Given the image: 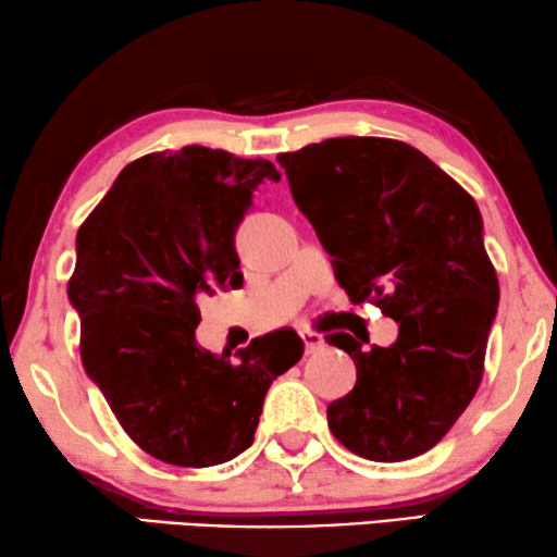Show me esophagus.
Returning a JSON list of instances; mask_svg holds the SVG:
<instances>
[{
    "instance_id": "1",
    "label": "esophagus",
    "mask_w": 557,
    "mask_h": 557,
    "mask_svg": "<svg viewBox=\"0 0 557 557\" xmlns=\"http://www.w3.org/2000/svg\"><path fill=\"white\" fill-rule=\"evenodd\" d=\"M300 338H304L306 355H311V352H315V350H321L323 345H325L323 335H321V333H315V331H300Z\"/></svg>"
}]
</instances>
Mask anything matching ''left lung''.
<instances>
[{
    "mask_svg": "<svg viewBox=\"0 0 557 557\" xmlns=\"http://www.w3.org/2000/svg\"><path fill=\"white\" fill-rule=\"evenodd\" d=\"M290 195L333 257L352 304L399 323L389 348L348 333L358 382L327 405V426L370 461L430 451L476 395L498 278L473 197L424 152L387 138H331L281 152Z\"/></svg>",
    "mask_w": 557,
    "mask_h": 557,
    "instance_id": "1",
    "label": "left lung"
}]
</instances>
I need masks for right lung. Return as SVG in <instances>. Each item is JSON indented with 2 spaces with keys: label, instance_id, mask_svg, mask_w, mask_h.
Wrapping results in <instances>:
<instances>
[{
  "label": "right lung",
  "instance_id": "right-lung-1",
  "mask_svg": "<svg viewBox=\"0 0 557 557\" xmlns=\"http://www.w3.org/2000/svg\"><path fill=\"white\" fill-rule=\"evenodd\" d=\"M269 160L187 145L127 165L76 236L69 300L81 360L127 436L175 467L249 449L271 382L304 355L296 331L253 338L236 360L199 348V294L239 288L234 236Z\"/></svg>",
  "mask_w": 557,
  "mask_h": 557
}]
</instances>
